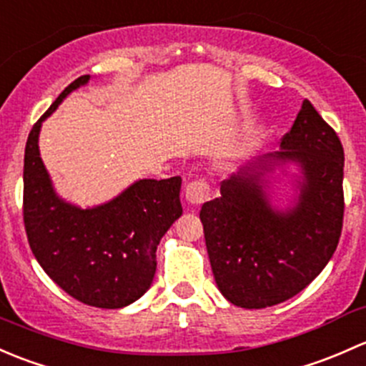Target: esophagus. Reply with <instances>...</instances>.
<instances>
[{
    "mask_svg": "<svg viewBox=\"0 0 366 366\" xmlns=\"http://www.w3.org/2000/svg\"><path fill=\"white\" fill-rule=\"evenodd\" d=\"M209 183L206 178H197L194 182H190L184 188V197L190 204L201 206L202 202H206L209 199Z\"/></svg>",
    "mask_w": 366,
    "mask_h": 366,
    "instance_id": "esophagus-1",
    "label": "esophagus"
}]
</instances>
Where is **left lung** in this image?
Returning <instances> with one entry per match:
<instances>
[{"mask_svg": "<svg viewBox=\"0 0 366 366\" xmlns=\"http://www.w3.org/2000/svg\"><path fill=\"white\" fill-rule=\"evenodd\" d=\"M277 160L305 174L300 202L274 213L259 176L241 171L201 208L211 269L220 292L241 308H266L303 291L324 269L344 224V148L322 116L303 102ZM266 169V165H261Z\"/></svg>", "mask_w": 366, "mask_h": 366, "instance_id": "1", "label": "left lung"}]
</instances>
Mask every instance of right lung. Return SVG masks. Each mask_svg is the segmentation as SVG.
<instances>
[{
  "label": "right lung",
  "mask_w": 366,
  "mask_h": 366,
  "mask_svg": "<svg viewBox=\"0 0 366 366\" xmlns=\"http://www.w3.org/2000/svg\"><path fill=\"white\" fill-rule=\"evenodd\" d=\"M88 81L81 75L70 82L29 132L22 217L33 255L54 284L89 307L122 308L152 285L157 244L183 211L182 178L141 179L93 209L56 197L39 153V132L59 102Z\"/></svg>",
  "instance_id": "right-lung-1"
}]
</instances>
